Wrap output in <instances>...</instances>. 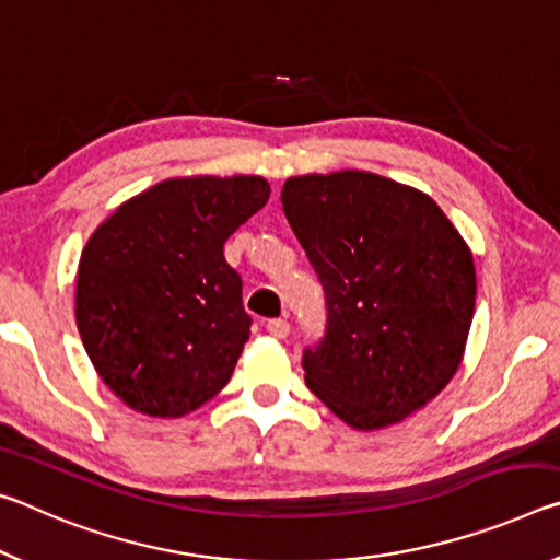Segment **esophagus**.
Masks as SVG:
<instances>
[{
    "label": "esophagus",
    "instance_id": "obj_1",
    "mask_svg": "<svg viewBox=\"0 0 560 560\" xmlns=\"http://www.w3.org/2000/svg\"><path fill=\"white\" fill-rule=\"evenodd\" d=\"M268 332L275 337V340H285V337L290 335V323L288 319H270Z\"/></svg>",
    "mask_w": 560,
    "mask_h": 560
}]
</instances>
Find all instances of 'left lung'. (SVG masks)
I'll return each instance as SVG.
<instances>
[{
  "label": "left lung",
  "mask_w": 560,
  "mask_h": 560,
  "mask_svg": "<svg viewBox=\"0 0 560 560\" xmlns=\"http://www.w3.org/2000/svg\"><path fill=\"white\" fill-rule=\"evenodd\" d=\"M288 223L327 298V335L302 366L357 432L427 407L459 370L474 319L471 247L424 190L370 171L292 176Z\"/></svg>",
  "instance_id": "left-lung-1"
}]
</instances>
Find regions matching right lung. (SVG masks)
<instances>
[{
  "instance_id": "right-lung-1",
  "label": "right lung",
  "mask_w": 560,
  "mask_h": 560,
  "mask_svg": "<svg viewBox=\"0 0 560 560\" xmlns=\"http://www.w3.org/2000/svg\"><path fill=\"white\" fill-rule=\"evenodd\" d=\"M268 198L262 176H178L124 200L91 233L77 327L126 407L178 419L231 380L250 317L223 247Z\"/></svg>"
}]
</instances>
